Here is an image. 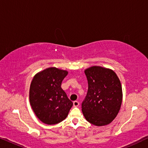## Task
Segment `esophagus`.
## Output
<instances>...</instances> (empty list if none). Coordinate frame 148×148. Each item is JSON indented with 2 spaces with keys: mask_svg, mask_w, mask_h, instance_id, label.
<instances>
[{
  "mask_svg": "<svg viewBox=\"0 0 148 148\" xmlns=\"http://www.w3.org/2000/svg\"><path fill=\"white\" fill-rule=\"evenodd\" d=\"M79 102L78 101H74V102H73V106L75 107H77V106H79Z\"/></svg>",
  "mask_w": 148,
  "mask_h": 148,
  "instance_id": "obj_1",
  "label": "esophagus"
}]
</instances>
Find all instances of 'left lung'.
<instances>
[{
  "label": "left lung",
  "instance_id": "1",
  "mask_svg": "<svg viewBox=\"0 0 148 148\" xmlns=\"http://www.w3.org/2000/svg\"><path fill=\"white\" fill-rule=\"evenodd\" d=\"M85 74L88 90L82 104L83 114L91 124L108 125L116 116L122 104L120 80L113 71L101 66H92Z\"/></svg>",
  "mask_w": 148,
  "mask_h": 148
}]
</instances>
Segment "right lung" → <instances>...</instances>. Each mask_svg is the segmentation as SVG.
Returning <instances> with one entry per match:
<instances>
[{"instance_id": "obj_1", "label": "right lung", "mask_w": 148, "mask_h": 148, "mask_svg": "<svg viewBox=\"0 0 148 148\" xmlns=\"http://www.w3.org/2000/svg\"><path fill=\"white\" fill-rule=\"evenodd\" d=\"M68 72L55 67L48 68L36 74L29 89V101L38 119L47 125L61 122L73 106L61 83Z\"/></svg>"}]
</instances>
